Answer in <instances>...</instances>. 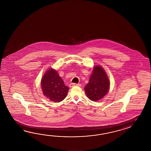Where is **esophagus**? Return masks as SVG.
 I'll list each match as a JSON object with an SVG mask.
<instances>
[{
	"instance_id": "1",
	"label": "esophagus",
	"mask_w": 151,
	"mask_h": 151,
	"mask_svg": "<svg viewBox=\"0 0 151 151\" xmlns=\"http://www.w3.org/2000/svg\"><path fill=\"white\" fill-rule=\"evenodd\" d=\"M73 86H81V84L80 83H71L70 85V87H73Z\"/></svg>"
}]
</instances>
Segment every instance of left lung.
Returning <instances> with one entry per match:
<instances>
[{
  "label": "left lung",
  "instance_id": "8db88e82",
  "mask_svg": "<svg viewBox=\"0 0 151 151\" xmlns=\"http://www.w3.org/2000/svg\"><path fill=\"white\" fill-rule=\"evenodd\" d=\"M109 85L110 82L106 72L102 66L96 65L93 67L90 80L84 90L89 99L97 101L103 99L109 92Z\"/></svg>",
  "mask_w": 151,
  "mask_h": 151
}]
</instances>
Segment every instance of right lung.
<instances>
[{
    "instance_id": "obj_1",
    "label": "right lung",
    "mask_w": 151,
    "mask_h": 151,
    "mask_svg": "<svg viewBox=\"0 0 151 151\" xmlns=\"http://www.w3.org/2000/svg\"><path fill=\"white\" fill-rule=\"evenodd\" d=\"M41 87L44 96L55 103L64 99L69 90V87L65 85L58 72L52 68L46 71L42 77Z\"/></svg>"
}]
</instances>
